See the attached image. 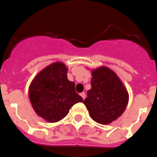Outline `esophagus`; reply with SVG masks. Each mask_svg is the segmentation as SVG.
Returning <instances> with one entry per match:
<instances>
[{"instance_id":"obj_1","label":"esophagus","mask_w":157,"mask_h":157,"mask_svg":"<svg viewBox=\"0 0 157 157\" xmlns=\"http://www.w3.org/2000/svg\"><path fill=\"white\" fill-rule=\"evenodd\" d=\"M80 96H81L83 100L86 98V94H85V93H83V92L81 93V94H80Z\"/></svg>"}]
</instances>
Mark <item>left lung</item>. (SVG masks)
<instances>
[{
  "mask_svg": "<svg viewBox=\"0 0 157 157\" xmlns=\"http://www.w3.org/2000/svg\"><path fill=\"white\" fill-rule=\"evenodd\" d=\"M128 93L113 71L101 67L92 71L91 89L83 103L95 122L109 124L127 108Z\"/></svg>",
  "mask_w": 157,
  "mask_h": 157,
  "instance_id": "obj_1",
  "label": "left lung"
}]
</instances>
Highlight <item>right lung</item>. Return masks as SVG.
<instances>
[{"label":"right lung","instance_id":"add662e5","mask_svg":"<svg viewBox=\"0 0 157 157\" xmlns=\"http://www.w3.org/2000/svg\"><path fill=\"white\" fill-rule=\"evenodd\" d=\"M63 63H53L37 75L29 88L33 109L49 123L63 119L75 104L83 99L75 92V84L67 79Z\"/></svg>","mask_w":157,"mask_h":157}]
</instances>
